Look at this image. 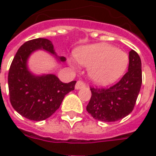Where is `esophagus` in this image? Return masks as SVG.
Listing matches in <instances>:
<instances>
[{"mask_svg": "<svg viewBox=\"0 0 156 156\" xmlns=\"http://www.w3.org/2000/svg\"><path fill=\"white\" fill-rule=\"evenodd\" d=\"M85 87V84H84V83L82 81H78L77 82V83H76V85H75V89H80L82 88H84Z\"/></svg>", "mask_w": 156, "mask_h": 156, "instance_id": "obj_1", "label": "esophagus"}]
</instances>
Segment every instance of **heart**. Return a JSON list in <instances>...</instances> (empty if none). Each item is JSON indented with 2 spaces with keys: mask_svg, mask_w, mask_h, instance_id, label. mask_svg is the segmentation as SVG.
Here are the masks:
<instances>
[{
  "mask_svg": "<svg viewBox=\"0 0 156 156\" xmlns=\"http://www.w3.org/2000/svg\"><path fill=\"white\" fill-rule=\"evenodd\" d=\"M74 58L89 67V78L99 85H109L117 81L126 72L129 57L123 51L107 44H96L76 49ZM70 65L75 67L70 61Z\"/></svg>",
  "mask_w": 156,
  "mask_h": 156,
  "instance_id": "heart-1",
  "label": "heart"
}]
</instances>
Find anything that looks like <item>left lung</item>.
<instances>
[{
    "label": "left lung",
    "mask_w": 156,
    "mask_h": 156,
    "mask_svg": "<svg viewBox=\"0 0 156 156\" xmlns=\"http://www.w3.org/2000/svg\"><path fill=\"white\" fill-rule=\"evenodd\" d=\"M142 65L138 53L129 51L128 72L117 83L108 89L90 88L91 98L86 107L94 119L116 122L133 110L142 84Z\"/></svg>",
    "instance_id": "obj_1"
}]
</instances>
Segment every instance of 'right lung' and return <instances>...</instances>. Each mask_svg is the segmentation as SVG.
Returning <instances> with one entry per match:
<instances>
[{
	"mask_svg": "<svg viewBox=\"0 0 156 156\" xmlns=\"http://www.w3.org/2000/svg\"><path fill=\"white\" fill-rule=\"evenodd\" d=\"M38 50L51 54L59 62L51 41L39 38L25 42L14 56L8 73L11 104L21 116L32 121H43L59 108L65 95L74 89L76 81L64 83L55 74L35 75L28 67L29 56Z\"/></svg>",
	"mask_w": 156,
	"mask_h": 156,
	"instance_id": "right-lung-1",
	"label": "right lung"
}]
</instances>
